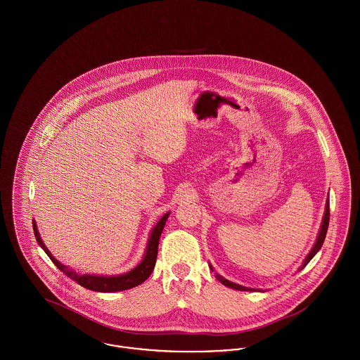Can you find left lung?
<instances>
[{"mask_svg": "<svg viewBox=\"0 0 360 360\" xmlns=\"http://www.w3.org/2000/svg\"><path fill=\"white\" fill-rule=\"evenodd\" d=\"M328 220H330V202H328V200H327V204H326V212H324V216H323V221H321V227H320V231H319L317 240H316V243H314L313 248L310 250L308 257H305V260H304L302 266L300 267V270H302V269L308 264L309 262H310V259L314 257V255L319 252V250L321 248V245H323V243H324V238H326V234H327ZM210 269H212V266H210ZM212 271H213V269H212ZM216 278H217L221 284H224L226 287H230V288H233V290H238V291H252V288H247V287H243V285H240V284L231 283V281H229V280L223 278V277H221V276H219V274H216Z\"/></svg>", "mask_w": 360, "mask_h": 360, "instance_id": "obj_1", "label": "left lung"}]
</instances>
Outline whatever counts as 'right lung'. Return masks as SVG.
Returning a JSON list of instances; mask_svg holds the SVG:
<instances>
[{
	"label": "right lung",
	"mask_w": 360,
	"mask_h": 360,
	"mask_svg": "<svg viewBox=\"0 0 360 360\" xmlns=\"http://www.w3.org/2000/svg\"><path fill=\"white\" fill-rule=\"evenodd\" d=\"M169 217V212L165 213L162 216V219L156 223L150 238H148V244H147V250L143 260L130 271L124 273V274H117V276H96V274H79L75 270L63 266L60 262H58L55 257H52L51 252L47 250V247L44 245L36 221L33 220V230H34V236L36 240L39 243V245L46 251V254L50 257L52 262L55 263V266L63 271L69 278H72L73 281H76L77 284H80L82 287L91 290V291H97V292H116V291H124L129 288H133L136 285H140L141 283H144L153 273L155 267V262H156V255H158V245H159V238L162 234V230L165 227V223Z\"/></svg>",
	"instance_id": "right-lung-1"
}]
</instances>
